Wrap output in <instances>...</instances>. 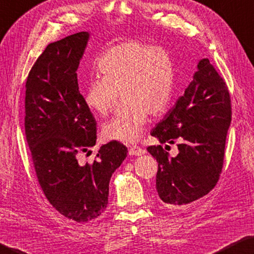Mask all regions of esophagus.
I'll use <instances>...</instances> for the list:
<instances>
[{"label":"esophagus","instance_id":"esophagus-1","mask_svg":"<svg viewBox=\"0 0 254 254\" xmlns=\"http://www.w3.org/2000/svg\"><path fill=\"white\" fill-rule=\"evenodd\" d=\"M128 154H130V155H134V156H141V155H143V154H145V150H144V148H141V147H138V146H136V145H134V146H131L130 147V150H128Z\"/></svg>","mask_w":254,"mask_h":254}]
</instances>
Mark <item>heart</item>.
<instances>
[{
	"label": "heart",
	"mask_w": 254,
	"mask_h": 254,
	"mask_svg": "<svg viewBox=\"0 0 254 254\" xmlns=\"http://www.w3.org/2000/svg\"><path fill=\"white\" fill-rule=\"evenodd\" d=\"M97 70L102 78L90 79L83 93L89 110L107 116L120 92L124 103L102 127L103 137L127 143L137 141L148 113L158 116L170 103L175 81L171 54L162 46L133 39L104 52L98 59Z\"/></svg>",
	"instance_id": "1"
}]
</instances>
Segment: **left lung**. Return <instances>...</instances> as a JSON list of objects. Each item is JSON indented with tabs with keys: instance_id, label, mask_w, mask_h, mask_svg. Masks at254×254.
Wrapping results in <instances>:
<instances>
[{
	"instance_id": "left-lung-1",
	"label": "left lung",
	"mask_w": 254,
	"mask_h": 254,
	"mask_svg": "<svg viewBox=\"0 0 254 254\" xmlns=\"http://www.w3.org/2000/svg\"><path fill=\"white\" fill-rule=\"evenodd\" d=\"M197 68L184 96L151 132L161 144L180 141L177 156L170 157L162 145L147 147L158 163L157 193L171 209L206 196L219 181L225 158L229 90L209 59H201Z\"/></svg>"
}]
</instances>
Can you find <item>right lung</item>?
<instances>
[{"label":"right lung","instance_id":"1","mask_svg":"<svg viewBox=\"0 0 254 254\" xmlns=\"http://www.w3.org/2000/svg\"><path fill=\"white\" fill-rule=\"evenodd\" d=\"M88 39L89 33L80 32L49 44L25 84V135L38 183L55 209L77 222L106 210L110 178L127 154V146L111 141L93 163L78 162L97 140V122L76 72Z\"/></svg>","mask_w":254,"mask_h":254}]
</instances>
